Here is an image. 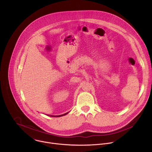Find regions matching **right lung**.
<instances>
[{"label":"right lung","mask_w":152,"mask_h":152,"mask_svg":"<svg viewBox=\"0 0 152 152\" xmlns=\"http://www.w3.org/2000/svg\"><path fill=\"white\" fill-rule=\"evenodd\" d=\"M68 113H69V112H68V113H66V114H64L59 115H49V116H50V117H59L64 116V115H67Z\"/></svg>","instance_id":"1"}]
</instances>
